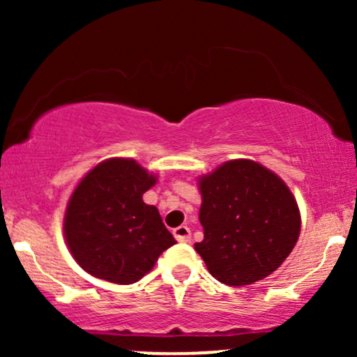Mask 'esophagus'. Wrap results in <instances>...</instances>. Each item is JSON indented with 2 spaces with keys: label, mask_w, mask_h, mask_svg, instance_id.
<instances>
[{
  "label": "esophagus",
  "mask_w": 357,
  "mask_h": 357,
  "mask_svg": "<svg viewBox=\"0 0 357 357\" xmlns=\"http://www.w3.org/2000/svg\"><path fill=\"white\" fill-rule=\"evenodd\" d=\"M173 235H174V238L178 241H181V243H188V241L191 240V230L188 227H184V225L174 228Z\"/></svg>",
  "instance_id": "34e87169"
}]
</instances>
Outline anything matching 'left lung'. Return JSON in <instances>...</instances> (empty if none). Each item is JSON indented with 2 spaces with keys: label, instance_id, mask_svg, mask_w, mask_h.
I'll return each mask as SVG.
<instances>
[{
  "label": "left lung",
  "instance_id": "1",
  "mask_svg": "<svg viewBox=\"0 0 357 357\" xmlns=\"http://www.w3.org/2000/svg\"><path fill=\"white\" fill-rule=\"evenodd\" d=\"M204 238L195 250L221 284L261 280L284 264L301 233V213L287 184L250 159L225 162L199 179Z\"/></svg>",
  "mask_w": 357,
  "mask_h": 357
}]
</instances>
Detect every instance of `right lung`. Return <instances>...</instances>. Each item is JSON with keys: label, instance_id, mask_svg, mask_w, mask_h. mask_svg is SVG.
Instances as JSON below:
<instances>
[{"label": "right lung", "instance_id": "obj_1", "mask_svg": "<svg viewBox=\"0 0 357 357\" xmlns=\"http://www.w3.org/2000/svg\"><path fill=\"white\" fill-rule=\"evenodd\" d=\"M155 184L134 159H107L73 191L63 233L73 258L90 275L129 285L176 243L158 208L142 202Z\"/></svg>", "mask_w": 357, "mask_h": 357}]
</instances>
